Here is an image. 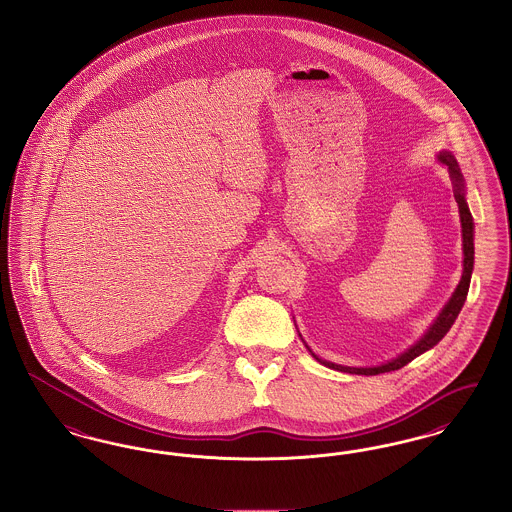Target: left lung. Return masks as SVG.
Wrapping results in <instances>:
<instances>
[{
	"mask_svg": "<svg viewBox=\"0 0 512 512\" xmlns=\"http://www.w3.org/2000/svg\"><path fill=\"white\" fill-rule=\"evenodd\" d=\"M438 158H440L442 164L447 166L449 176H451V181H453V195H455V200H457V204H459V216H461V227H463V254H465V260H463V277H461L457 289L451 294L449 302L445 304L444 310L436 317V321L430 325V329L423 334V338H421L417 344H413L409 350H405V352H403L401 356L396 357V359H392V361H388V363H382V365H378V367H344V365H336V363H331V361H325V359L315 356L312 350L308 348V344L304 342L306 348L310 350V354H312L321 365H325V367H329V369H334V371L352 373V375H380V373L398 371L403 365H407L409 361H413L415 357H419L421 354H424L426 350L434 348V346L444 338L447 331L451 329V325L455 323L457 315H459L463 304H465V300H467L468 287H470V275H472V267H474V222H472V214H470V210H468L467 199H465V179H463L461 168H459L455 156L444 151V153L438 155Z\"/></svg>",
	"mask_w": 512,
	"mask_h": 512,
	"instance_id": "1",
	"label": "left lung"
}]
</instances>
